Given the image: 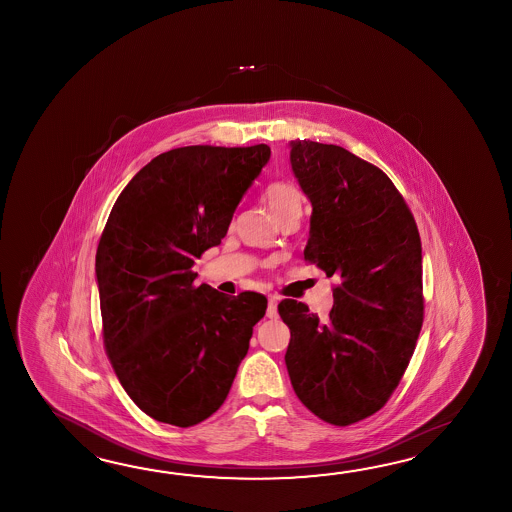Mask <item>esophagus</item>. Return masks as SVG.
Instances as JSON below:
<instances>
[{
	"label": "esophagus",
	"mask_w": 512,
	"mask_h": 512,
	"mask_svg": "<svg viewBox=\"0 0 512 512\" xmlns=\"http://www.w3.org/2000/svg\"><path fill=\"white\" fill-rule=\"evenodd\" d=\"M278 316V296H269V305H267V318H276Z\"/></svg>",
	"instance_id": "esophagus-1"
}]
</instances>
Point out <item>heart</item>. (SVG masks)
<instances>
[{"instance_id": "b5f03b06", "label": "heart", "mask_w": 512, "mask_h": 512, "mask_svg": "<svg viewBox=\"0 0 512 512\" xmlns=\"http://www.w3.org/2000/svg\"><path fill=\"white\" fill-rule=\"evenodd\" d=\"M263 197L278 221L293 218V216H302L304 197L293 183H285V181L272 183L265 188Z\"/></svg>"}]
</instances>
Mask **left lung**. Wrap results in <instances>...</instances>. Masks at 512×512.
<instances>
[{"instance_id": "left-lung-1", "label": "left lung", "mask_w": 512, "mask_h": 512, "mask_svg": "<svg viewBox=\"0 0 512 512\" xmlns=\"http://www.w3.org/2000/svg\"><path fill=\"white\" fill-rule=\"evenodd\" d=\"M291 168L311 201L305 261L337 276L318 318L283 300L285 366L298 399L348 426L379 412L414 355L423 326V254L414 216L390 177L335 146L291 141Z\"/></svg>"}]
</instances>
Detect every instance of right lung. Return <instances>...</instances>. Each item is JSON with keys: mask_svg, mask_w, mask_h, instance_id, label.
I'll list each match as a JSON object with an SVG mask.
<instances>
[{"mask_svg": "<svg viewBox=\"0 0 512 512\" xmlns=\"http://www.w3.org/2000/svg\"><path fill=\"white\" fill-rule=\"evenodd\" d=\"M271 157L249 148L185 146L139 170L98 243L104 346L144 414L194 426L229 395L267 298L194 285L192 267L227 236L241 197Z\"/></svg>", "mask_w": 512, "mask_h": 512, "instance_id": "add662e5", "label": "right lung"}]
</instances>
